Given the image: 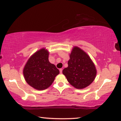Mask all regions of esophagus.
<instances>
[{"instance_id":"esophagus-1","label":"esophagus","mask_w":121,"mask_h":121,"mask_svg":"<svg viewBox=\"0 0 121 121\" xmlns=\"http://www.w3.org/2000/svg\"><path fill=\"white\" fill-rule=\"evenodd\" d=\"M60 70V73H62V69H60V70Z\"/></svg>"}]
</instances>
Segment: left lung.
I'll use <instances>...</instances> for the list:
<instances>
[{
    "mask_svg": "<svg viewBox=\"0 0 121 121\" xmlns=\"http://www.w3.org/2000/svg\"><path fill=\"white\" fill-rule=\"evenodd\" d=\"M68 65L62 73L74 87L84 89L95 80L97 75L95 65L90 56L80 48L75 46L73 48Z\"/></svg>",
    "mask_w": 121,
    "mask_h": 121,
    "instance_id": "8db88e82",
    "label": "left lung"
}]
</instances>
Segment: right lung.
Returning a JSON list of instances; mask_svg holds the SVG:
<instances>
[{
  "label": "right lung",
  "instance_id": "obj_1",
  "mask_svg": "<svg viewBox=\"0 0 121 121\" xmlns=\"http://www.w3.org/2000/svg\"><path fill=\"white\" fill-rule=\"evenodd\" d=\"M48 55L45 48L40 49L29 59L24 67L23 73L26 83L36 90L48 88L60 73L56 65L49 62Z\"/></svg>",
  "mask_w": 121,
  "mask_h": 121
}]
</instances>
